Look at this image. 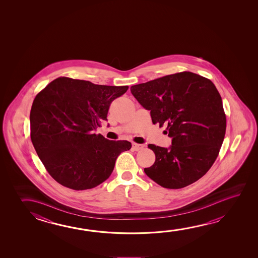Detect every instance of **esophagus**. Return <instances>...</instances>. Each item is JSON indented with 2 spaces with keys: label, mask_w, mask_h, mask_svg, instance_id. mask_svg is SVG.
Instances as JSON below:
<instances>
[{
  "label": "esophagus",
  "mask_w": 258,
  "mask_h": 258,
  "mask_svg": "<svg viewBox=\"0 0 258 258\" xmlns=\"http://www.w3.org/2000/svg\"><path fill=\"white\" fill-rule=\"evenodd\" d=\"M144 148V145H140V144L133 143L132 144V148L135 151H139L140 149Z\"/></svg>",
  "instance_id": "obj_1"
}]
</instances>
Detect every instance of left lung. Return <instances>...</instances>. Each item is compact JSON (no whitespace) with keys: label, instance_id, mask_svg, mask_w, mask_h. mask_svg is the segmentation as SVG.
<instances>
[{"label":"left lung","instance_id":"left-lung-1","mask_svg":"<svg viewBox=\"0 0 258 258\" xmlns=\"http://www.w3.org/2000/svg\"><path fill=\"white\" fill-rule=\"evenodd\" d=\"M131 93L150 110L153 124L164 125L169 149L149 144L156 161L144 171L157 184L180 189L198 181L219 156L227 127L222 100L210 79L191 72L132 85Z\"/></svg>","mask_w":258,"mask_h":258}]
</instances>
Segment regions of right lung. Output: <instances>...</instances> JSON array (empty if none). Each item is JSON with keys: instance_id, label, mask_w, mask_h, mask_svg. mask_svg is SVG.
I'll list each match as a JSON object with an SVG mask.
<instances>
[{"instance_id": "right-lung-1", "label": "right lung", "mask_w": 258, "mask_h": 258, "mask_svg": "<svg viewBox=\"0 0 258 258\" xmlns=\"http://www.w3.org/2000/svg\"><path fill=\"white\" fill-rule=\"evenodd\" d=\"M127 89L63 76L36 95L30 138L45 168L61 185L76 190L96 187L110 177L118 155L131 149L127 140L93 133L107 119L110 103Z\"/></svg>"}]
</instances>
